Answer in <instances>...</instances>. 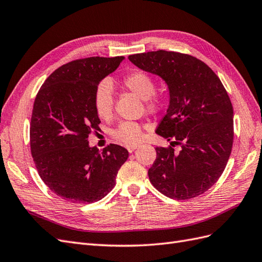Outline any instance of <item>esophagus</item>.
I'll return each mask as SVG.
<instances>
[{
	"label": "esophagus",
	"mask_w": 262,
	"mask_h": 262,
	"mask_svg": "<svg viewBox=\"0 0 262 262\" xmlns=\"http://www.w3.org/2000/svg\"><path fill=\"white\" fill-rule=\"evenodd\" d=\"M138 147H139V145H138V144H136V145H130V146H126V148H128V150H129L130 153H132L133 150L136 149V148H138Z\"/></svg>",
	"instance_id": "esophagus-1"
}]
</instances>
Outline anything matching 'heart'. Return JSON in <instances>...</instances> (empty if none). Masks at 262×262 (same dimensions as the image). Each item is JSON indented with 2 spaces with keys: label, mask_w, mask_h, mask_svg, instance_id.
I'll use <instances>...</instances> for the list:
<instances>
[{
  "label": "heart",
  "mask_w": 262,
  "mask_h": 262,
  "mask_svg": "<svg viewBox=\"0 0 262 262\" xmlns=\"http://www.w3.org/2000/svg\"><path fill=\"white\" fill-rule=\"evenodd\" d=\"M123 84L126 89L145 100L146 108L150 113L160 110L161 101L154 95L156 86L149 74L143 71H133L124 76ZM114 105L115 93L112 82L108 80L101 81L94 92V107L96 114L102 119H108L113 114ZM112 136L124 145H134L141 139V128L134 122L123 121L113 130Z\"/></svg>",
  "instance_id": "obj_1"
}]
</instances>
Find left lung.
<instances>
[{
    "mask_svg": "<svg viewBox=\"0 0 262 262\" xmlns=\"http://www.w3.org/2000/svg\"><path fill=\"white\" fill-rule=\"evenodd\" d=\"M129 60L160 76L169 93L167 113L155 132L172 141L169 147L155 148L149 181L171 199L204 193L223 173L233 146L234 112L223 84L192 55L158 50L132 54ZM175 145H181L178 151Z\"/></svg>",
    "mask_w": 262,
    "mask_h": 262,
    "instance_id": "1",
    "label": "left lung"
}]
</instances>
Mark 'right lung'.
<instances>
[{
    "mask_svg": "<svg viewBox=\"0 0 262 262\" xmlns=\"http://www.w3.org/2000/svg\"><path fill=\"white\" fill-rule=\"evenodd\" d=\"M124 57H92L60 67L39 90L30 122L34 162L51 191L72 203H93L116 185L119 168L128 160L124 147L99 150L89 136L99 129L94 92L117 70Z\"/></svg>",
    "mask_w": 262,
    "mask_h": 262,
    "instance_id": "1",
    "label": "right lung"
}]
</instances>
